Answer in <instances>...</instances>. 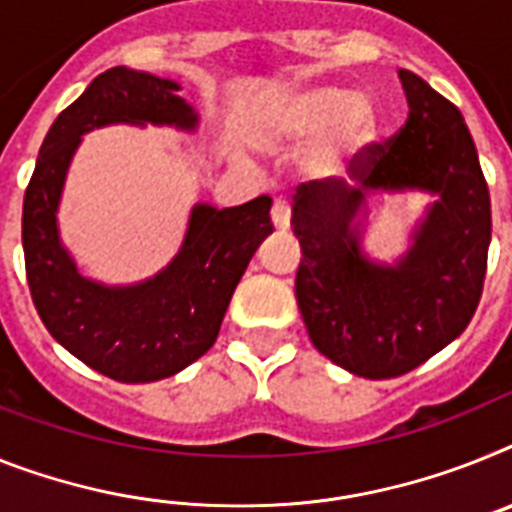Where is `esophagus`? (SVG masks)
I'll list each match as a JSON object with an SVG mask.
<instances>
[{
	"mask_svg": "<svg viewBox=\"0 0 512 512\" xmlns=\"http://www.w3.org/2000/svg\"><path fill=\"white\" fill-rule=\"evenodd\" d=\"M270 218H273V226L281 231H286L291 226V205L286 200H276L273 208H270Z\"/></svg>",
	"mask_w": 512,
	"mask_h": 512,
	"instance_id": "34e87169",
	"label": "esophagus"
}]
</instances>
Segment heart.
<instances>
[{"instance_id": "obj_1", "label": "heart", "mask_w": 512, "mask_h": 512, "mask_svg": "<svg viewBox=\"0 0 512 512\" xmlns=\"http://www.w3.org/2000/svg\"><path fill=\"white\" fill-rule=\"evenodd\" d=\"M265 130L281 143L320 135L317 163L322 169H341L375 140L377 119L367 98L338 85H309L283 93L268 111Z\"/></svg>"}]
</instances>
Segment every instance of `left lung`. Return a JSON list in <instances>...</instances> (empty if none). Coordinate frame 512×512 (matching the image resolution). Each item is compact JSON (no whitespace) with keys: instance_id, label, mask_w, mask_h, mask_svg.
Returning a JSON list of instances; mask_svg holds the SVG:
<instances>
[{"instance_id":"8db88e82","label":"left lung","mask_w":512,"mask_h":512,"mask_svg":"<svg viewBox=\"0 0 512 512\" xmlns=\"http://www.w3.org/2000/svg\"><path fill=\"white\" fill-rule=\"evenodd\" d=\"M409 119L388 143H372L343 179L302 184L291 226L302 244L296 302L315 349L351 375H406L461 336L484 289L492 210L476 145L458 106L409 70L398 72ZM437 194L395 264L361 252L372 191Z\"/></svg>"}]
</instances>
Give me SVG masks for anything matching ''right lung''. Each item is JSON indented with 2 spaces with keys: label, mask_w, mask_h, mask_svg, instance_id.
<instances>
[{
  "label": "right lung",
  "mask_w": 512,
  "mask_h": 512,
  "mask_svg": "<svg viewBox=\"0 0 512 512\" xmlns=\"http://www.w3.org/2000/svg\"><path fill=\"white\" fill-rule=\"evenodd\" d=\"M179 90L174 80L130 67L98 75L54 119L25 190V276L38 315L72 356L117 382H156L197 362L216 343L236 283L273 231L268 195L223 210L200 203L176 257L148 281L106 286L77 273L57 223L77 145L85 132L119 122L192 132L197 114Z\"/></svg>",
  "instance_id": "right-lung-1"
}]
</instances>
